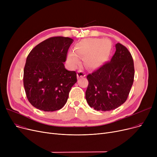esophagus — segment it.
<instances>
[{"label": "esophagus", "instance_id": "obj_1", "mask_svg": "<svg viewBox=\"0 0 157 157\" xmlns=\"http://www.w3.org/2000/svg\"><path fill=\"white\" fill-rule=\"evenodd\" d=\"M86 76V73L82 70H79L77 73V77L78 78H81V77H85Z\"/></svg>", "mask_w": 157, "mask_h": 157}]
</instances>
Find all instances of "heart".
<instances>
[{
	"label": "heart",
	"instance_id": "obj_1",
	"mask_svg": "<svg viewBox=\"0 0 157 157\" xmlns=\"http://www.w3.org/2000/svg\"><path fill=\"white\" fill-rule=\"evenodd\" d=\"M74 53H70L68 60L72 65H77L79 58L84 60L88 68L97 69L108 59L111 50V44L108 40L87 39L80 41L74 46Z\"/></svg>",
	"mask_w": 157,
	"mask_h": 157
}]
</instances>
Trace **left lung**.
<instances>
[{"label": "left lung", "instance_id": "left-lung-1", "mask_svg": "<svg viewBox=\"0 0 157 157\" xmlns=\"http://www.w3.org/2000/svg\"><path fill=\"white\" fill-rule=\"evenodd\" d=\"M134 60L128 49L120 43L110 62L87 75L85 97L95 110L117 109L128 98L134 79Z\"/></svg>", "mask_w": 157, "mask_h": 157}]
</instances>
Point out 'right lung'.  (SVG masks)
Returning <instances> with one entry per match:
<instances>
[{
    "instance_id": "obj_1",
    "label": "right lung",
    "mask_w": 157,
    "mask_h": 157,
    "mask_svg": "<svg viewBox=\"0 0 157 157\" xmlns=\"http://www.w3.org/2000/svg\"><path fill=\"white\" fill-rule=\"evenodd\" d=\"M73 39L52 37L29 53L23 70V85L29 102L44 111L62 108L72 86L77 82L75 71L65 69L68 49Z\"/></svg>"
}]
</instances>
